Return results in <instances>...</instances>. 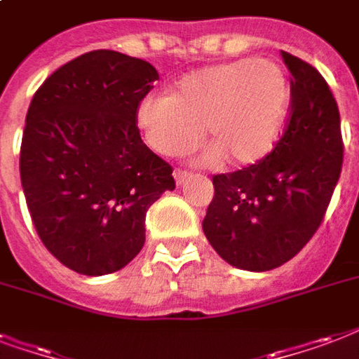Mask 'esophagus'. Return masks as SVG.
<instances>
[{
    "mask_svg": "<svg viewBox=\"0 0 359 359\" xmlns=\"http://www.w3.org/2000/svg\"><path fill=\"white\" fill-rule=\"evenodd\" d=\"M174 180H176L177 185H183V183H187L191 180L189 172H185V170H174Z\"/></svg>",
    "mask_w": 359,
    "mask_h": 359,
    "instance_id": "1",
    "label": "esophagus"
}]
</instances>
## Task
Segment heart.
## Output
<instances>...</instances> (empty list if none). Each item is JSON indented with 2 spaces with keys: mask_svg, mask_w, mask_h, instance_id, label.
Masks as SVG:
<instances>
[{
  "mask_svg": "<svg viewBox=\"0 0 359 359\" xmlns=\"http://www.w3.org/2000/svg\"><path fill=\"white\" fill-rule=\"evenodd\" d=\"M290 83L274 62L246 60L202 67L177 81L172 94H147L136 107L145 144L164 157L193 149L201 128L204 163L248 166L265 158L284 130Z\"/></svg>",
  "mask_w": 359,
  "mask_h": 359,
  "instance_id": "obj_1",
  "label": "heart"
}]
</instances>
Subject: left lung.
Instances as JSON below:
<instances>
[{"instance_id":"1","label":"left lung","mask_w":359,"mask_h":359,"mask_svg":"<svg viewBox=\"0 0 359 359\" xmlns=\"http://www.w3.org/2000/svg\"><path fill=\"white\" fill-rule=\"evenodd\" d=\"M292 74V118L259 163L214 176L202 229L221 259L265 272L297 255L316 233L341 176L337 102L316 67L282 50Z\"/></svg>"}]
</instances>
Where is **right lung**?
<instances>
[{"mask_svg":"<svg viewBox=\"0 0 359 359\" xmlns=\"http://www.w3.org/2000/svg\"><path fill=\"white\" fill-rule=\"evenodd\" d=\"M158 74L117 50H90L58 67L32 98L20 147L29 215L67 269L102 276L145 242V214L174 191L172 166L140 138L136 107Z\"/></svg>","mask_w":359,"mask_h":359,"instance_id":"add662e5","label":"right lung"}]
</instances>
